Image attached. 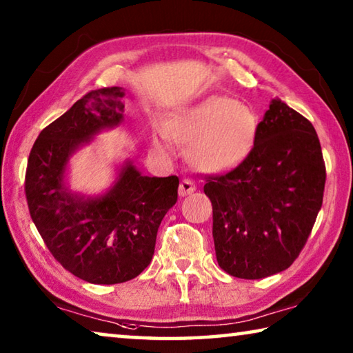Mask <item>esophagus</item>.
Segmentation results:
<instances>
[{"label":"esophagus","mask_w":353,"mask_h":353,"mask_svg":"<svg viewBox=\"0 0 353 353\" xmlns=\"http://www.w3.org/2000/svg\"><path fill=\"white\" fill-rule=\"evenodd\" d=\"M194 190H196V185L193 181H191V179H183L181 185H179V194L181 196L191 194Z\"/></svg>","instance_id":"esophagus-1"}]
</instances>
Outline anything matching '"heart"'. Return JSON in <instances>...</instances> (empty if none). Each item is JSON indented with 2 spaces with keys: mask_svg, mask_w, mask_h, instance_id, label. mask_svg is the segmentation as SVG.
<instances>
[{
  "mask_svg": "<svg viewBox=\"0 0 353 353\" xmlns=\"http://www.w3.org/2000/svg\"><path fill=\"white\" fill-rule=\"evenodd\" d=\"M256 128L255 113L248 105L227 97H212L172 117L166 123V135L191 143L190 160L198 168L227 171L250 152Z\"/></svg>",
  "mask_w": 353,
  "mask_h": 353,
  "instance_id": "1",
  "label": "heart"
}]
</instances>
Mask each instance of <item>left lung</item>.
I'll return each instance as SVG.
<instances>
[{"label":"left lung","instance_id":"left-lung-1","mask_svg":"<svg viewBox=\"0 0 353 353\" xmlns=\"http://www.w3.org/2000/svg\"><path fill=\"white\" fill-rule=\"evenodd\" d=\"M325 177L313 124L272 99L243 162L224 174L205 176L219 266L248 280L290 268L312 234Z\"/></svg>","mask_w":353,"mask_h":353}]
</instances>
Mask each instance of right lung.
<instances>
[{"instance_id": "obj_1", "label": "right lung", "mask_w": 353, "mask_h": 353, "mask_svg": "<svg viewBox=\"0 0 353 353\" xmlns=\"http://www.w3.org/2000/svg\"><path fill=\"white\" fill-rule=\"evenodd\" d=\"M121 87L92 90L41 130L29 152V214L52 256L73 276L123 283L152 260L159 225L177 202V176H141L126 163L109 193L83 199L63 187L70 155L101 129L123 121Z\"/></svg>"}]
</instances>
